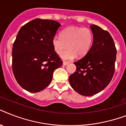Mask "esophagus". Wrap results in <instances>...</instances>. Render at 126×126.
Masks as SVG:
<instances>
[{
    "mask_svg": "<svg viewBox=\"0 0 126 126\" xmlns=\"http://www.w3.org/2000/svg\"><path fill=\"white\" fill-rule=\"evenodd\" d=\"M63 65H64V66H66V65H68V62H66V61H63Z\"/></svg>",
    "mask_w": 126,
    "mask_h": 126,
    "instance_id": "34e87169",
    "label": "esophagus"
}]
</instances>
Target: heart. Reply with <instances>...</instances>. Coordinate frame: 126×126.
<instances>
[{
    "mask_svg": "<svg viewBox=\"0 0 126 126\" xmlns=\"http://www.w3.org/2000/svg\"><path fill=\"white\" fill-rule=\"evenodd\" d=\"M94 35L91 30L87 28L70 26L63 30L60 36L55 35L52 45L55 52L60 54L67 47L68 48L61 54L62 59L73 60L84 57L93 45Z\"/></svg>",
    "mask_w": 126,
    "mask_h": 126,
    "instance_id": "1",
    "label": "heart"
}]
</instances>
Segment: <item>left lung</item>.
I'll return each instance as SVG.
<instances>
[{
  "mask_svg": "<svg viewBox=\"0 0 126 126\" xmlns=\"http://www.w3.org/2000/svg\"><path fill=\"white\" fill-rule=\"evenodd\" d=\"M94 35L89 52L74 62L76 71L69 76V82L79 94L91 96L100 93L109 85L114 72L116 49L108 32L92 24Z\"/></svg>",
  "mask_w": 126,
  "mask_h": 126,
  "instance_id": "left-lung-1",
  "label": "left lung"
}]
</instances>
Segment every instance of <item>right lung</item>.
<instances>
[{"label":"right lung","instance_id":"obj_1","mask_svg":"<svg viewBox=\"0 0 126 126\" xmlns=\"http://www.w3.org/2000/svg\"><path fill=\"white\" fill-rule=\"evenodd\" d=\"M60 26L55 20L35 19L17 33L12 49V69L17 83L27 91L45 89L54 70L63 64L52 45Z\"/></svg>","mask_w":126,"mask_h":126}]
</instances>
